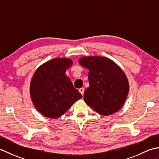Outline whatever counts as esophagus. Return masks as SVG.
Masks as SVG:
<instances>
[{
    "instance_id": "34e87169",
    "label": "esophagus",
    "mask_w": 159,
    "mask_h": 159,
    "mask_svg": "<svg viewBox=\"0 0 159 159\" xmlns=\"http://www.w3.org/2000/svg\"><path fill=\"white\" fill-rule=\"evenodd\" d=\"M79 92L82 94V95L83 96L84 95V88H81V89H79Z\"/></svg>"
}]
</instances>
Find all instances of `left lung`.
<instances>
[{"mask_svg":"<svg viewBox=\"0 0 159 159\" xmlns=\"http://www.w3.org/2000/svg\"><path fill=\"white\" fill-rule=\"evenodd\" d=\"M79 63L89 70V87L84 91L86 104L99 114L108 116L120 110L128 95L129 82L114 61L102 56H84Z\"/></svg>","mask_w":159,"mask_h":159,"instance_id":"1","label":"left lung"}]
</instances>
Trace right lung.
<instances>
[{"mask_svg":"<svg viewBox=\"0 0 159 159\" xmlns=\"http://www.w3.org/2000/svg\"><path fill=\"white\" fill-rule=\"evenodd\" d=\"M73 64L70 58L57 57L39 66L30 82V96L37 111L51 119L59 118L82 98L66 71Z\"/></svg>","mask_w":159,"mask_h":159,"instance_id":"1","label":"right lung"}]
</instances>
